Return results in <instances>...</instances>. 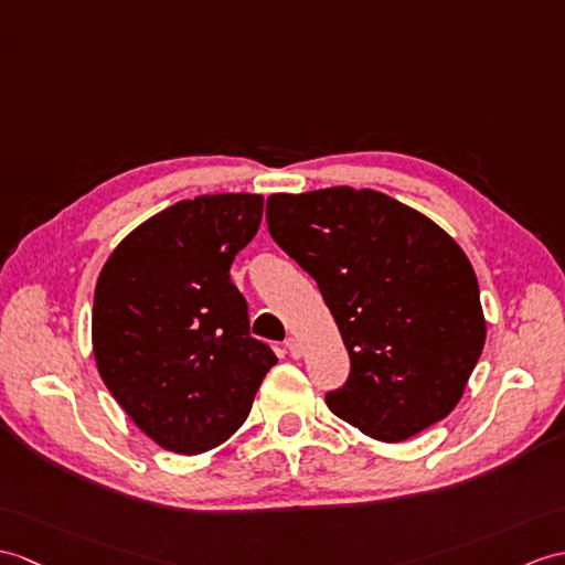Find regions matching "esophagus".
<instances>
[{
	"label": "esophagus",
	"instance_id": "34e87169",
	"mask_svg": "<svg viewBox=\"0 0 565 565\" xmlns=\"http://www.w3.org/2000/svg\"><path fill=\"white\" fill-rule=\"evenodd\" d=\"M286 349H288V353H291L294 359H300V353H303V347H300V342L298 339H286Z\"/></svg>",
	"mask_w": 565,
	"mask_h": 565
}]
</instances>
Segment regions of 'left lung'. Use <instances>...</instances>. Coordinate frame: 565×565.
<instances>
[{
    "instance_id": "8db88e82",
    "label": "left lung",
    "mask_w": 565,
    "mask_h": 565,
    "mask_svg": "<svg viewBox=\"0 0 565 565\" xmlns=\"http://www.w3.org/2000/svg\"><path fill=\"white\" fill-rule=\"evenodd\" d=\"M271 238L318 281L351 359L327 392L342 422L383 443L438 424L487 342L471 262L438 223L375 190L267 200Z\"/></svg>"
}]
</instances>
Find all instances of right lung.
I'll return each instance as SVG.
<instances>
[{
  "instance_id": "obj_1",
  "label": "right lung",
  "mask_w": 565,
  "mask_h": 565,
  "mask_svg": "<svg viewBox=\"0 0 565 565\" xmlns=\"http://www.w3.org/2000/svg\"><path fill=\"white\" fill-rule=\"evenodd\" d=\"M262 209L265 196L247 192L182 200L129 233L98 274V373L163 450L200 455L226 443L277 363L250 337L247 303L231 281Z\"/></svg>"
}]
</instances>
